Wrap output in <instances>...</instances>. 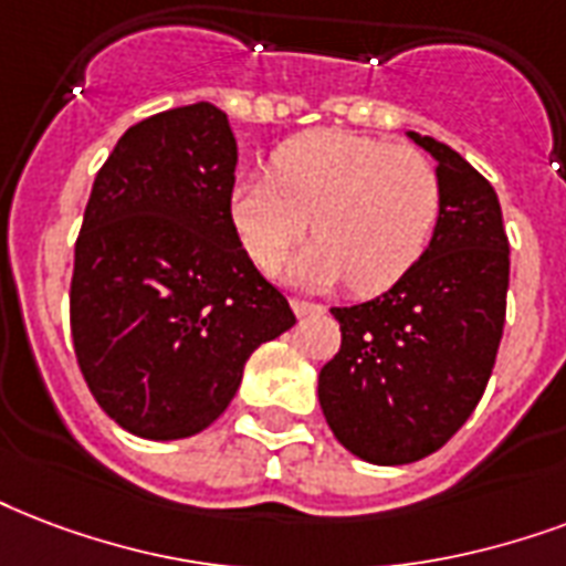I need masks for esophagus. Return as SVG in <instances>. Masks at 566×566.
Listing matches in <instances>:
<instances>
[{
	"instance_id": "obj_1",
	"label": "esophagus",
	"mask_w": 566,
	"mask_h": 566,
	"mask_svg": "<svg viewBox=\"0 0 566 566\" xmlns=\"http://www.w3.org/2000/svg\"><path fill=\"white\" fill-rule=\"evenodd\" d=\"M291 308H293V314H296V317H308V314H323V312H326L323 305H314V302H305V300H293Z\"/></svg>"
}]
</instances>
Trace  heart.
Here are the masks:
<instances>
[{"instance_id": "obj_1", "label": "heart", "mask_w": 566, "mask_h": 566, "mask_svg": "<svg viewBox=\"0 0 566 566\" xmlns=\"http://www.w3.org/2000/svg\"><path fill=\"white\" fill-rule=\"evenodd\" d=\"M275 178L243 175L231 189V222L254 264L275 270L314 222L321 240L284 266L302 287L350 279L382 293L424 258L442 210L433 163L409 145H382L347 129H314L273 154Z\"/></svg>"}]
</instances>
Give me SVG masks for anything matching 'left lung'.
Wrapping results in <instances>:
<instances>
[{
    "instance_id": "left-lung-1",
    "label": "left lung",
    "mask_w": 566,
    "mask_h": 566,
    "mask_svg": "<svg viewBox=\"0 0 566 566\" xmlns=\"http://www.w3.org/2000/svg\"><path fill=\"white\" fill-rule=\"evenodd\" d=\"M407 136L437 159V231L407 279L377 300L332 308L340 350L317 379L335 439L374 465L433 454L472 416L493 374L511 279L490 180L446 142Z\"/></svg>"
}]
</instances>
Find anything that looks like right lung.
I'll return each mask as SVG.
<instances>
[{
    "instance_id": "obj_1",
    "label": "right lung",
    "mask_w": 566,
    "mask_h": 566,
    "mask_svg": "<svg viewBox=\"0 0 566 566\" xmlns=\"http://www.w3.org/2000/svg\"><path fill=\"white\" fill-rule=\"evenodd\" d=\"M234 168L226 112L198 101L129 127L94 178L73 258V350L133 437L201 433L249 356L296 323L237 237Z\"/></svg>"
}]
</instances>
